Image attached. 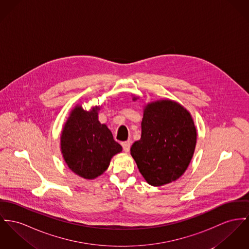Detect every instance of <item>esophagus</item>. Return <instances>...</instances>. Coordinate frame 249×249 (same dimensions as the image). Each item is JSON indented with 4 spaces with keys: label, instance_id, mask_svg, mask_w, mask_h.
<instances>
[{
    "label": "esophagus",
    "instance_id": "34e87169",
    "mask_svg": "<svg viewBox=\"0 0 249 249\" xmlns=\"http://www.w3.org/2000/svg\"><path fill=\"white\" fill-rule=\"evenodd\" d=\"M130 145H131V142H130V141H126V142H122V146H123L124 152H128V151H129V149H130Z\"/></svg>",
    "mask_w": 249,
    "mask_h": 249
}]
</instances>
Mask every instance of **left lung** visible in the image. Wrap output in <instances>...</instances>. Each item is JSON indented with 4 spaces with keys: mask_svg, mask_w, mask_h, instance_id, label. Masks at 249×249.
<instances>
[{
    "mask_svg": "<svg viewBox=\"0 0 249 249\" xmlns=\"http://www.w3.org/2000/svg\"><path fill=\"white\" fill-rule=\"evenodd\" d=\"M141 126V139L133 143L130 154L143 178L155 187L178 179L196 145L197 132L191 113L176 101H153L143 107Z\"/></svg>",
    "mask_w": 249,
    "mask_h": 249,
    "instance_id": "1",
    "label": "left lung"
}]
</instances>
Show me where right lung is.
<instances>
[{
  "label": "right lung",
  "mask_w": 249,
  "mask_h": 249,
  "mask_svg": "<svg viewBox=\"0 0 249 249\" xmlns=\"http://www.w3.org/2000/svg\"><path fill=\"white\" fill-rule=\"evenodd\" d=\"M100 107L85 110L76 105L70 112L60 135V150L67 165L85 179H94L122 152L107 124L98 120Z\"/></svg>",
  "instance_id": "1"
}]
</instances>
